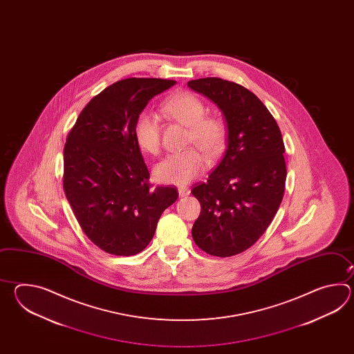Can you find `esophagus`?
Instances as JSON below:
<instances>
[{
    "mask_svg": "<svg viewBox=\"0 0 354 354\" xmlns=\"http://www.w3.org/2000/svg\"><path fill=\"white\" fill-rule=\"evenodd\" d=\"M189 188L187 187H178V195L180 197H186V196L189 195Z\"/></svg>",
    "mask_w": 354,
    "mask_h": 354,
    "instance_id": "34e87169",
    "label": "esophagus"
}]
</instances>
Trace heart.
<instances>
[{
    "mask_svg": "<svg viewBox=\"0 0 354 354\" xmlns=\"http://www.w3.org/2000/svg\"><path fill=\"white\" fill-rule=\"evenodd\" d=\"M163 110L174 120L189 128L188 144H197L207 156L216 157L226 142L225 121L218 116H205L203 101L191 92H177L167 100ZM134 139L142 151L157 154L160 149L158 119L151 111L139 113L134 122ZM206 165L198 148H189L167 156L154 167V177L160 183L183 186L195 180Z\"/></svg>",
    "mask_w": 354,
    "mask_h": 354,
    "instance_id": "obj_1",
    "label": "heart"
}]
</instances>
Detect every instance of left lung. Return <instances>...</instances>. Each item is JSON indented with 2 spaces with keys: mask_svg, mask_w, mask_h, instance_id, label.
Returning <instances> with one entry per match:
<instances>
[{
  "mask_svg": "<svg viewBox=\"0 0 354 354\" xmlns=\"http://www.w3.org/2000/svg\"><path fill=\"white\" fill-rule=\"evenodd\" d=\"M187 86L218 106L227 128L224 157L191 191L201 203L192 238L211 256H235L262 236L279 210L287 176L283 139L263 102L241 84L207 77Z\"/></svg>",
  "mask_w": 354,
  "mask_h": 354,
  "instance_id": "8db88e82",
  "label": "left lung"
}]
</instances>
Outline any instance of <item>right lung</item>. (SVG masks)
Wrapping results in <instances>:
<instances>
[{
	"label": "right lung",
	"instance_id": "1",
	"mask_svg": "<svg viewBox=\"0 0 354 354\" xmlns=\"http://www.w3.org/2000/svg\"><path fill=\"white\" fill-rule=\"evenodd\" d=\"M174 81L127 78L100 92L80 113L64 145L63 188L84 234L115 256L147 248L176 187L151 188L134 139L138 115Z\"/></svg>",
	"mask_w": 354,
	"mask_h": 354
}]
</instances>
